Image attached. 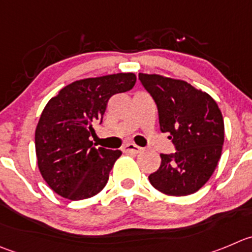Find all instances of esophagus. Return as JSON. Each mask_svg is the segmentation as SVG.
Masks as SVG:
<instances>
[{"instance_id": "34e87169", "label": "esophagus", "mask_w": 252, "mask_h": 252, "mask_svg": "<svg viewBox=\"0 0 252 252\" xmlns=\"http://www.w3.org/2000/svg\"><path fill=\"white\" fill-rule=\"evenodd\" d=\"M125 152H131V153H140L142 151V148L140 146L135 145V143H127V145L124 146Z\"/></svg>"}]
</instances>
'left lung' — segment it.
Masks as SVG:
<instances>
[{"instance_id":"obj_1","label":"left lung","mask_w":252,"mask_h":252,"mask_svg":"<svg viewBox=\"0 0 252 252\" xmlns=\"http://www.w3.org/2000/svg\"><path fill=\"white\" fill-rule=\"evenodd\" d=\"M157 105L159 128L168 133L174 153H160L151 184L168 195H189L212 177L224 145V120L210 95L189 83L157 74H138Z\"/></svg>"}]
</instances>
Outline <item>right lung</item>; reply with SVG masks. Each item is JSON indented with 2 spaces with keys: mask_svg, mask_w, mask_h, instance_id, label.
<instances>
[{
  "mask_svg": "<svg viewBox=\"0 0 252 252\" xmlns=\"http://www.w3.org/2000/svg\"><path fill=\"white\" fill-rule=\"evenodd\" d=\"M133 73L89 78L63 88L45 105L35 128L38 167L48 186L70 200L94 196L109 181L120 150L93 147L110 97L135 86Z\"/></svg>",
  "mask_w": 252,
  "mask_h": 252,
  "instance_id": "right-lung-1",
  "label": "right lung"
}]
</instances>
